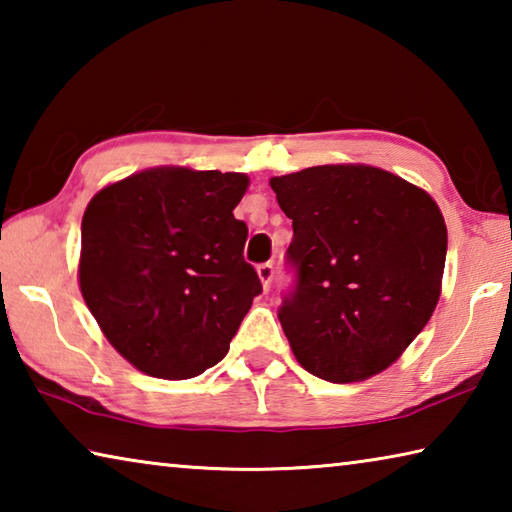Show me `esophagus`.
Instances as JSON below:
<instances>
[{"mask_svg": "<svg viewBox=\"0 0 512 512\" xmlns=\"http://www.w3.org/2000/svg\"><path fill=\"white\" fill-rule=\"evenodd\" d=\"M257 275H259V280H262L264 289H271V284H273V275H275V266H273V262H264V264H259V266H257Z\"/></svg>", "mask_w": 512, "mask_h": 512, "instance_id": "obj_1", "label": "esophagus"}]
</instances>
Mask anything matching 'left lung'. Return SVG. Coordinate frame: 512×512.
I'll return each instance as SVG.
<instances>
[{
  "label": "left lung",
  "mask_w": 512,
  "mask_h": 512,
  "mask_svg": "<svg viewBox=\"0 0 512 512\" xmlns=\"http://www.w3.org/2000/svg\"><path fill=\"white\" fill-rule=\"evenodd\" d=\"M271 187L293 221L298 280L277 316L300 366L334 384L386 370L438 305L447 225L436 201L368 164L309 167Z\"/></svg>",
  "instance_id": "obj_1"
}]
</instances>
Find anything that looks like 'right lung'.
<instances>
[{"label":"right lung","mask_w":512,"mask_h":512,"mask_svg":"<svg viewBox=\"0 0 512 512\" xmlns=\"http://www.w3.org/2000/svg\"><path fill=\"white\" fill-rule=\"evenodd\" d=\"M244 173L155 167L103 187L81 223L79 284L112 348L158 379L219 363L262 293L232 210Z\"/></svg>","instance_id":"obj_1"}]
</instances>
